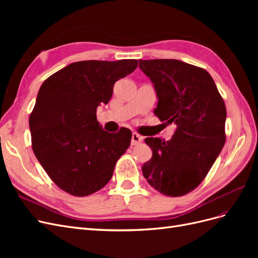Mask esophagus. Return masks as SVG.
Here are the masks:
<instances>
[{"instance_id":"34e87169","label":"esophagus","mask_w":258,"mask_h":258,"mask_svg":"<svg viewBox=\"0 0 258 258\" xmlns=\"http://www.w3.org/2000/svg\"><path fill=\"white\" fill-rule=\"evenodd\" d=\"M143 141V137L139 136L136 132L132 134V138H131V145H138Z\"/></svg>"}]
</instances>
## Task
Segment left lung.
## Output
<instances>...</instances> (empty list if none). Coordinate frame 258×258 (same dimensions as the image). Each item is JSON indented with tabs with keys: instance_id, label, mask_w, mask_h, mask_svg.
Instances as JSON below:
<instances>
[{
	"instance_id": "obj_1",
	"label": "left lung",
	"mask_w": 258,
	"mask_h": 258,
	"mask_svg": "<svg viewBox=\"0 0 258 258\" xmlns=\"http://www.w3.org/2000/svg\"><path fill=\"white\" fill-rule=\"evenodd\" d=\"M139 67L157 93L155 115L176 124L170 141L145 139L153 156L143 175L166 196H184L204 181L225 144L224 100L202 68L175 59L139 60Z\"/></svg>"
}]
</instances>
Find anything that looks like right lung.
I'll return each instance as SVG.
<instances>
[{
	"label": "right lung",
	"mask_w": 258,
	"mask_h": 258,
	"mask_svg": "<svg viewBox=\"0 0 258 258\" xmlns=\"http://www.w3.org/2000/svg\"><path fill=\"white\" fill-rule=\"evenodd\" d=\"M138 60H87L69 64L41 86L29 126L35 157L60 189L88 196L108 183L132 134H108L97 121L114 84L132 73Z\"/></svg>",
	"instance_id": "obj_1"
}]
</instances>
